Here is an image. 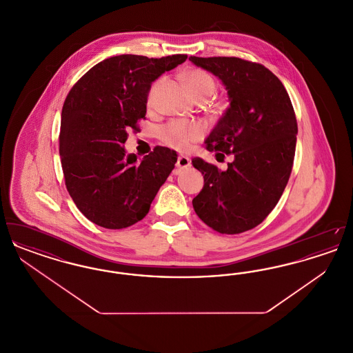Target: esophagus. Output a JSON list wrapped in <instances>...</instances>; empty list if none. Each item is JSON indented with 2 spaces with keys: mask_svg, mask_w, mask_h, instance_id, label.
<instances>
[{
  "mask_svg": "<svg viewBox=\"0 0 353 353\" xmlns=\"http://www.w3.org/2000/svg\"><path fill=\"white\" fill-rule=\"evenodd\" d=\"M177 168L179 169H186L189 168L192 165V160L188 157V156H180L177 159V163H176Z\"/></svg>",
  "mask_w": 353,
  "mask_h": 353,
  "instance_id": "34e87169",
  "label": "esophagus"
}]
</instances>
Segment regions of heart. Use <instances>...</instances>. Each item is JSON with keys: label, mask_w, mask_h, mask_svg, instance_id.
<instances>
[{"label": "heart", "mask_w": 353, "mask_h": 353, "mask_svg": "<svg viewBox=\"0 0 353 353\" xmlns=\"http://www.w3.org/2000/svg\"><path fill=\"white\" fill-rule=\"evenodd\" d=\"M185 82L188 84L192 95L196 99H206L213 95L216 90L214 79L203 70H190L185 74ZM161 84V79L152 84L148 91L147 104L152 107L154 103V97ZM203 136V128L197 123H189L174 120L170 121L160 131L161 141L176 151H188L194 143H197Z\"/></svg>", "instance_id": "b5f03b06"}]
</instances>
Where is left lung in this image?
<instances>
[{
	"mask_svg": "<svg viewBox=\"0 0 353 353\" xmlns=\"http://www.w3.org/2000/svg\"><path fill=\"white\" fill-rule=\"evenodd\" d=\"M219 77L230 107L206 139V150L233 153L226 170L194 157L203 188L197 216L221 234L258 226L279 201L294 164L298 124L285 85L269 68L235 57H189ZM225 157V154H223Z\"/></svg>",
	"mask_w": 353,
	"mask_h": 353,
	"instance_id": "1",
	"label": "left lung"
}]
</instances>
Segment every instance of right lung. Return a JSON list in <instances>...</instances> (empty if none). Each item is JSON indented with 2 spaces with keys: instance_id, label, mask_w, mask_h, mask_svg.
Listing matches in <instances>:
<instances>
[{
  "instance_id": "right-lung-1",
  "label": "right lung",
  "mask_w": 353,
  "mask_h": 353,
  "mask_svg": "<svg viewBox=\"0 0 353 353\" xmlns=\"http://www.w3.org/2000/svg\"><path fill=\"white\" fill-rule=\"evenodd\" d=\"M186 58L111 57L70 90L61 115V163L72 201L95 225L124 229L144 219L174 168L177 154L169 148L156 147L139 163L123 144L145 118L152 82Z\"/></svg>"
}]
</instances>
